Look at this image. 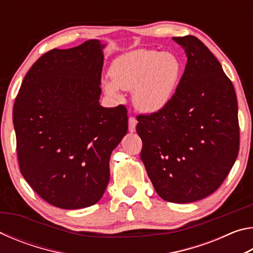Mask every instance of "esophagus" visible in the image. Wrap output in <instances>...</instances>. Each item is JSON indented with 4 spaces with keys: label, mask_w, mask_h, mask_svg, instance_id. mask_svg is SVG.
Segmentation results:
<instances>
[{
    "label": "esophagus",
    "mask_w": 253,
    "mask_h": 253,
    "mask_svg": "<svg viewBox=\"0 0 253 253\" xmlns=\"http://www.w3.org/2000/svg\"><path fill=\"white\" fill-rule=\"evenodd\" d=\"M136 125H137V121L135 117L130 116L129 119H128V129H129L130 132L135 131V128H136Z\"/></svg>",
    "instance_id": "obj_1"
}]
</instances>
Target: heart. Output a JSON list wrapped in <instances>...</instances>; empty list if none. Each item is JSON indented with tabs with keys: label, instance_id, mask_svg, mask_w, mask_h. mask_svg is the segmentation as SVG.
I'll return each instance as SVG.
<instances>
[{
	"label": "heart",
	"instance_id": "heart-1",
	"mask_svg": "<svg viewBox=\"0 0 253 253\" xmlns=\"http://www.w3.org/2000/svg\"><path fill=\"white\" fill-rule=\"evenodd\" d=\"M109 72L113 81H104L109 96L118 97L119 88L132 90L137 108L156 113L172 99L181 76V65L169 52L137 49L119 55Z\"/></svg>",
	"mask_w": 253,
	"mask_h": 253
}]
</instances>
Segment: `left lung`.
Segmentation results:
<instances>
[{
  "mask_svg": "<svg viewBox=\"0 0 253 253\" xmlns=\"http://www.w3.org/2000/svg\"><path fill=\"white\" fill-rule=\"evenodd\" d=\"M187 62L165 108L137 116L140 158L157 194L190 203L215 192L239 153L237 96L221 63L196 37H174Z\"/></svg>",
  "mask_w": 253,
  "mask_h": 253,
  "instance_id": "8db88e82",
  "label": "left lung"
}]
</instances>
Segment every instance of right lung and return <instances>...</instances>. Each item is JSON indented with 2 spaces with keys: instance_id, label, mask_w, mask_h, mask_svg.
<instances>
[{
  "instance_id": "1",
  "label": "right lung",
  "mask_w": 253,
  "mask_h": 253,
  "mask_svg": "<svg viewBox=\"0 0 253 253\" xmlns=\"http://www.w3.org/2000/svg\"><path fill=\"white\" fill-rule=\"evenodd\" d=\"M104 46L89 40L48 51L15 98L20 172L40 198L60 209L88 208L101 199L111 152L127 134L126 107L99 104Z\"/></svg>"
}]
</instances>
